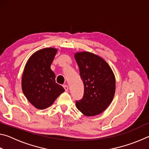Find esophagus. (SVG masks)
<instances>
[{
	"label": "esophagus",
	"instance_id": "1",
	"mask_svg": "<svg viewBox=\"0 0 149 149\" xmlns=\"http://www.w3.org/2000/svg\"><path fill=\"white\" fill-rule=\"evenodd\" d=\"M63 87H64L65 91H67L68 90V86L67 85H63Z\"/></svg>",
	"mask_w": 149,
	"mask_h": 149
}]
</instances>
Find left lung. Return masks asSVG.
<instances>
[{
  "instance_id": "obj_1",
  "label": "left lung",
  "mask_w": 149,
  "mask_h": 149,
  "mask_svg": "<svg viewBox=\"0 0 149 149\" xmlns=\"http://www.w3.org/2000/svg\"><path fill=\"white\" fill-rule=\"evenodd\" d=\"M75 58L84 85V97L75 101L76 107L87 116L99 114L114 98V75L107 62L97 55L89 52H77Z\"/></svg>"
}]
</instances>
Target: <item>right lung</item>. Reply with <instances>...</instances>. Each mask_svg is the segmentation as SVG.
Returning <instances> with one entry per match:
<instances>
[{"label":"right lung","instance_id":"obj_1","mask_svg":"<svg viewBox=\"0 0 149 149\" xmlns=\"http://www.w3.org/2000/svg\"><path fill=\"white\" fill-rule=\"evenodd\" d=\"M57 49L46 48L29 58L25 66L22 87L27 100L38 109L49 107L57 97L64 91L56 83L55 74L50 69Z\"/></svg>","mask_w":149,"mask_h":149}]
</instances>
